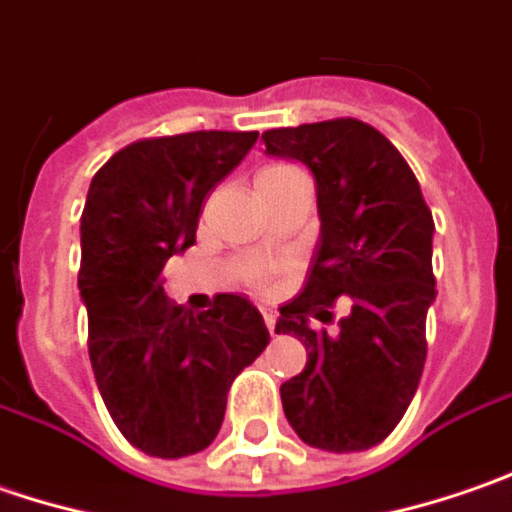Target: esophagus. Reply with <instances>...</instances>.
<instances>
[{
  "instance_id": "34e87169",
  "label": "esophagus",
  "mask_w": 512,
  "mask_h": 512,
  "mask_svg": "<svg viewBox=\"0 0 512 512\" xmlns=\"http://www.w3.org/2000/svg\"><path fill=\"white\" fill-rule=\"evenodd\" d=\"M260 312H263V323H266V329L275 335V323H278V315H275L272 309H260Z\"/></svg>"
}]
</instances>
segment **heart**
Returning a JSON list of instances; mask_svg holds the SVG:
<instances>
[{"label": "heart", "instance_id": "1", "mask_svg": "<svg viewBox=\"0 0 512 512\" xmlns=\"http://www.w3.org/2000/svg\"><path fill=\"white\" fill-rule=\"evenodd\" d=\"M298 174L300 171H295L292 166H266L263 171H257L255 186L257 191L272 189V186H280L283 180H292V177H298Z\"/></svg>", "mask_w": 512, "mask_h": 512}]
</instances>
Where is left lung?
<instances>
[{
    "instance_id": "obj_1",
    "label": "left lung",
    "mask_w": 512,
    "mask_h": 512,
    "mask_svg": "<svg viewBox=\"0 0 512 512\" xmlns=\"http://www.w3.org/2000/svg\"><path fill=\"white\" fill-rule=\"evenodd\" d=\"M263 143L312 171L321 217L309 280L275 326L306 346L280 387L286 421L309 447L369 450L404 418L427 361L433 214L398 148L361 120L272 128ZM338 297L350 303L339 332L312 330Z\"/></svg>"
}]
</instances>
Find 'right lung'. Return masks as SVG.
<instances>
[{
	"label": "right lung",
	"instance_id": "obj_1",
	"mask_svg": "<svg viewBox=\"0 0 512 512\" xmlns=\"http://www.w3.org/2000/svg\"><path fill=\"white\" fill-rule=\"evenodd\" d=\"M257 131H191L137 140L94 174L79 220V295L88 355L117 430L148 456L183 458L212 444L232 381L269 344L240 295L191 315L160 272L197 234L206 194L255 145Z\"/></svg>",
	"mask_w": 512,
	"mask_h": 512
}]
</instances>
